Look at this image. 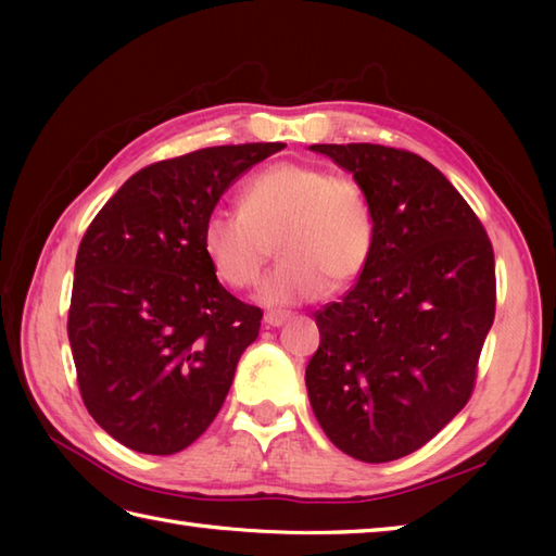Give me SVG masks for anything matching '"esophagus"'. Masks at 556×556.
<instances>
[{
    "instance_id": "obj_1",
    "label": "esophagus",
    "mask_w": 556,
    "mask_h": 556,
    "mask_svg": "<svg viewBox=\"0 0 556 556\" xmlns=\"http://www.w3.org/2000/svg\"><path fill=\"white\" fill-rule=\"evenodd\" d=\"M289 320V313L285 311H267L265 313V325L267 327H281Z\"/></svg>"
}]
</instances>
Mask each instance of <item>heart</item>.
<instances>
[{"instance_id":"b5f03b06","label":"heart","mask_w":556,"mask_h":556,"mask_svg":"<svg viewBox=\"0 0 556 556\" xmlns=\"http://www.w3.org/2000/svg\"><path fill=\"white\" fill-rule=\"evenodd\" d=\"M275 241L281 263L257 289L265 305L323 299L332 281L353 285L375 248L368 193L351 174L279 162L243 184L239 210L217 207L203 224L207 263L236 291L260 279Z\"/></svg>"}]
</instances>
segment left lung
I'll use <instances>...</instances> for the list:
<instances>
[{"mask_svg": "<svg viewBox=\"0 0 556 556\" xmlns=\"http://www.w3.org/2000/svg\"><path fill=\"white\" fill-rule=\"evenodd\" d=\"M358 179L375 217L370 263L315 313L305 368L317 422L341 452L387 464L428 444L468 404L494 323V251L446 176L416 152L313 146Z\"/></svg>", "mask_w": 556, "mask_h": 556, "instance_id": "left-lung-1", "label": "left lung"}]
</instances>
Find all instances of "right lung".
I'll list each match as a JSON object with an SVG mask.
<instances>
[{"label": "right lung", "instance_id": "obj_1", "mask_svg": "<svg viewBox=\"0 0 556 556\" xmlns=\"http://www.w3.org/2000/svg\"><path fill=\"white\" fill-rule=\"evenodd\" d=\"M285 143L217 146L136 172L90 222L76 255L68 341L100 428L167 456L215 420L263 311L224 289L203 224L236 176Z\"/></svg>", "mask_w": 556, "mask_h": 556}]
</instances>
